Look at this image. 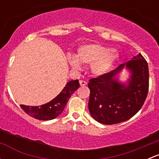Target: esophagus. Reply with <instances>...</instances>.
<instances>
[{
	"label": "esophagus",
	"instance_id": "esophagus-1",
	"mask_svg": "<svg viewBox=\"0 0 159 159\" xmlns=\"http://www.w3.org/2000/svg\"><path fill=\"white\" fill-rule=\"evenodd\" d=\"M79 83H80V85H81V86L87 85V82H86V81H82V80H81V81H79Z\"/></svg>",
	"mask_w": 159,
	"mask_h": 159
}]
</instances>
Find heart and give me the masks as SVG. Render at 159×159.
Returning a JSON list of instances; mask_svg holds the SVG:
<instances>
[{"instance_id":"obj_1","label":"heart","mask_w":159,"mask_h":159,"mask_svg":"<svg viewBox=\"0 0 159 159\" xmlns=\"http://www.w3.org/2000/svg\"><path fill=\"white\" fill-rule=\"evenodd\" d=\"M119 60V54L111 48L101 44H85L78 50L76 57H72L70 64L78 68L81 63L91 65V71L95 76L108 73Z\"/></svg>"}]
</instances>
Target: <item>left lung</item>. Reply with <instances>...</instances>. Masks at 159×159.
<instances>
[{
  "instance_id": "1",
  "label": "left lung",
  "mask_w": 159,
  "mask_h": 159,
  "mask_svg": "<svg viewBox=\"0 0 159 159\" xmlns=\"http://www.w3.org/2000/svg\"><path fill=\"white\" fill-rule=\"evenodd\" d=\"M124 69L129 75L125 82L119 81ZM148 66L143 56L138 54L112 71L91 78L89 83V109L94 120L104 125L125 121L143 105L148 91Z\"/></svg>"
}]
</instances>
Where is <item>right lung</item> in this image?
<instances>
[{"mask_svg":"<svg viewBox=\"0 0 159 159\" xmlns=\"http://www.w3.org/2000/svg\"><path fill=\"white\" fill-rule=\"evenodd\" d=\"M78 80L68 81L60 94L53 100L41 106H27L20 105L22 108L28 115L33 118L42 121H48L57 118L65 109L71 94L79 88Z\"/></svg>","mask_w":159,"mask_h":159,"instance_id":"add662e5","label":"right lung"}]
</instances>
